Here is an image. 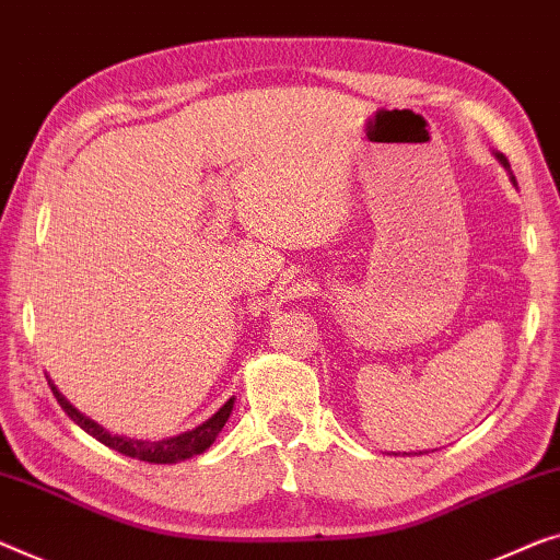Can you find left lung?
<instances>
[{
  "instance_id": "8db88e82",
  "label": "left lung",
  "mask_w": 560,
  "mask_h": 560,
  "mask_svg": "<svg viewBox=\"0 0 560 560\" xmlns=\"http://www.w3.org/2000/svg\"><path fill=\"white\" fill-rule=\"evenodd\" d=\"M500 158V161H503V165H505V168H508V161H505V155H498Z\"/></svg>"
}]
</instances>
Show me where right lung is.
Returning <instances> with one entry per match:
<instances>
[{"instance_id": "1", "label": "right lung", "mask_w": 560, "mask_h": 560, "mask_svg": "<svg viewBox=\"0 0 560 560\" xmlns=\"http://www.w3.org/2000/svg\"><path fill=\"white\" fill-rule=\"evenodd\" d=\"M52 395L57 397V402H60L62 410L70 415V420H74L80 424L82 430L90 432L95 440L103 442V445L118 450V453L128 455V457H138V460H145V463H158V465H165V463H178V460H186V457H194L200 455L203 450H208L213 445V440L219 438V432L223 424H226L229 415L233 410V399H229L226 405L221 407L219 412H215L211 420L198 424L196 430L190 432H183L178 438H171V440H158V442H148V440H128V438H118V435H110V432H105L100 424H95L93 420H88L85 415H80L74 407L67 402V399L60 395L52 387Z\"/></svg>"}]
</instances>
